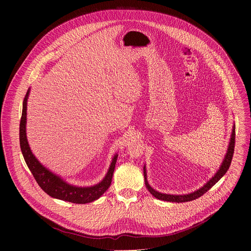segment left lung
Instances as JSON below:
<instances>
[{
    "label": "left lung",
    "mask_w": 251,
    "mask_h": 251,
    "mask_svg": "<svg viewBox=\"0 0 251 251\" xmlns=\"http://www.w3.org/2000/svg\"><path fill=\"white\" fill-rule=\"evenodd\" d=\"M234 143H235V125L233 124L232 126V132H231V136H230V141L228 144V148L226 151V154L224 158V161L220 167V169L218 170V172L214 174V176L210 178V180L203 185L201 189L191 193V194H186V195H168V194H162L159 193L157 191H155L148 183L147 181V172H146V167L144 166V177H145V185L146 188L148 189V191L152 194V196H154L156 199L161 200V201H172V202H185V201H194L196 199H199L200 197H201L203 194H205L211 187H213L216 185L221 178L225 176V174L227 172V170L229 169L231 160H232V156H233V152H234Z\"/></svg>",
    "instance_id": "left-lung-1"
}]
</instances>
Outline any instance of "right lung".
<instances>
[{
    "mask_svg": "<svg viewBox=\"0 0 251 251\" xmlns=\"http://www.w3.org/2000/svg\"><path fill=\"white\" fill-rule=\"evenodd\" d=\"M29 94V89L27 90L24 102H23V113L20 123V145L24 156V159L34 176L35 181L39 186L47 193L49 196L61 201H66L74 203H87L99 199L111 185L112 176L115 169V164L118 158L116 154L111 162L108 172L104 176L103 180L97 185L91 187H77L69 185L62 178L55 174L51 173L46 167H44L39 160L32 154L25 133L26 124V102Z\"/></svg>",
    "mask_w": 251,
    "mask_h": 251,
    "instance_id": "1",
    "label": "right lung"
}]
</instances>
